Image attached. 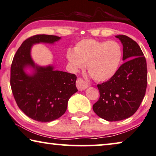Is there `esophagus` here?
Instances as JSON below:
<instances>
[{"label": "esophagus", "instance_id": "34e87169", "mask_svg": "<svg viewBox=\"0 0 156 156\" xmlns=\"http://www.w3.org/2000/svg\"><path fill=\"white\" fill-rule=\"evenodd\" d=\"M76 87L79 90H83L88 87V84L85 80H83L82 78H79L76 80Z\"/></svg>", "mask_w": 156, "mask_h": 156}]
</instances>
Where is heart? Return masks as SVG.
Instances as JSON below:
<instances>
[{
    "mask_svg": "<svg viewBox=\"0 0 156 156\" xmlns=\"http://www.w3.org/2000/svg\"><path fill=\"white\" fill-rule=\"evenodd\" d=\"M66 58L73 71L87 69L91 77L97 82H105L117 73L121 64L122 49L115 41L82 39L74 47V51L68 50Z\"/></svg>",
    "mask_w": 156,
    "mask_h": 156,
    "instance_id": "1",
    "label": "heart"
}]
</instances>
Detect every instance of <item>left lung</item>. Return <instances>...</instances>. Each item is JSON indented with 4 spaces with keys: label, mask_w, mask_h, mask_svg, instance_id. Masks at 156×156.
Here are the masks:
<instances>
[{
    "label": "left lung",
    "mask_w": 156,
    "mask_h": 156,
    "mask_svg": "<svg viewBox=\"0 0 156 156\" xmlns=\"http://www.w3.org/2000/svg\"><path fill=\"white\" fill-rule=\"evenodd\" d=\"M123 45V61L117 73L98 84L100 98L93 105L96 115L109 122L132 116L141 105L147 87L146 60L139 44L126 35L116 36Z\"/></svg>",
    "instance_id": "left-lung-1"
}]
</instances>
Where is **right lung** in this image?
Wrapping results in <instances>:
<instances>
[{
    "instance_id": "obj_1",
    "label": "right lung",
    "mask_w": 156,
    "mask_h": 156,
    "mask_svg": "<svg viewBox=\"0 0 156 156\" xmlns=\"http://www.w3.org/2000/svg\"><path fill=\"white\" fill-rule=\"evenodd\" d=\"M61 39L54 35L37 34L25 40L13 58L10 69V86L17 106L27 117L36 121L49 122L66 111L69 98L78 91L76 76L54 70L53 66H39L31 57L35 44H54ZM34 70L32 74L25 72Z\"/></svg>"
}]
</instances>
